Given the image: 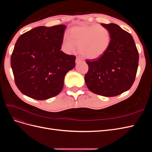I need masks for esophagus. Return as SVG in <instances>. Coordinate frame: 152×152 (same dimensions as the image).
Segmentation results:
<instances>
[{"instance_id":"esophagus-1","label":"esophagus","mask_w":152,"mask_h":152,"mask_svg":"<svg viewBox=\"0 0 152 152\" xmlns=\"http://www.w3.org/2000/svg\"><path fill=\"white\" fill-rule=\"evenodd\" d=\"M81 61H82V59H80V58L77 57V58H76V60H75V62H76V63H80V62H81Z\"/></svg>"}]
</instances>
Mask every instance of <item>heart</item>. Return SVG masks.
I'll use <instances>...</instances> for the list:
<instances>
[{
    "label": "heart",
    "instance_id": "b5f03b06",
    "mask_svg": "<svg viewBox=\"0 0 152 152\" xmlns=\"http://www.w3.org/2000/svg\"><path fill=\"white\" fill-rule=\"evenodd\" d=\"M111 36L109 30L99 25L77 26L72 28L70 35L65 34L62 40V49L66 53L75 51L79 46L84 57L94 59L107 51Z\"/></svg>",
    "mask_w": 152,
    "mask_h": 152
}]
</instances>
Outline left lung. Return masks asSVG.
Here are the masks:
<instances>
[{
    "label": "left lung",
    "instance_id": "1",
    "mask_svg": "<svg viewBox=\"0 0 152 152\" xmlns=\"http://www.w3.org/2000/svg\"><path fill=\"white\" fill-rule=\"evenodd\" d=\"M101 25L110 31V47L100 58L86 59L89 70L84 79L93 93L113 97L128 91L134 83L139 54L129 33L115 23Z\"/></svg>",
    "mask_w": 152,
    "mask_h": 152
}]
</instances>
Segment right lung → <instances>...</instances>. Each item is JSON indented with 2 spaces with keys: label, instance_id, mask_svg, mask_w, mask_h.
Wrapping results in <instances>:
<instances>
[{
  "label": "right lung",
  "instance_id": "add662e5",
  "mask_svg": "<svg viewBox=\"0 0 152 152\" xmlns=\"http://www.w3.org/2000/svg\"><path fill=\"white\" fill-rule=\"evenodd\" d=\"M66 26H40L18 39L11 58L15 84L21 93L37 100L48 99L62 91L66 73L76 57L60 50Z\"/></svg>",
  "mask_w": 152,
  "mask_h": 152
}]
</instances>
